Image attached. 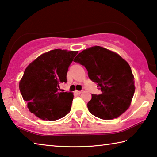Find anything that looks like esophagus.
<instances>
[{
  "instance_id": "obj_1",
  "label": "esophagus",
  "mask_w": 157,
  "mask_h": 157,
  "mask_svg": "<svg viewBox=\"0 0 157 157\" xmlns=\"http://www.w3.org/2000/svg\"><path fill=\"white\" fill-rule=\"evenodd\" d=\"M82 93L81 91H75V94H78V95H79Z\"/></svg>"
}]
</instances>
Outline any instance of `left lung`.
<instances>
[{
  "label": "left lung",
  "instance_id": "left-lung-1",
  "mask_svg": "<svg viewBox=\"0 0 157 157\" xmlns=\"http://www.w3.org/2000/svg\"><path fill=\"white\" fill-rule=\"evenodd\" d=\"M74 62L84 66L89 78L102 91L92 94L87 104L89 112L103 120H111L129 108L135 91L134 78L125 60L100 46L84 50Z\"/></svg>",
  "mask_w": 157,
  "mask_h": 157
}]
</instances>
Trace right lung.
Returning a JSON list of instances; mask_svg holds the SVG:
<instances>
[{
  "label": "right lung",
  "instance_id": "1",
  "mask_svg": "<svg viewBox=\"0 0 157 157\" xmlns=\"http://www.w3.org/2000/svg\"><path fill=\"white\" fill-rule=\"evenodd\" d=\"M78 51L55 49L44 53L29 64L19 89L31 113L42 120L56 121L70 112L71 92H59V84L67 82L68 68Z\"/></svg>",
  "mask_w": 157,
  "mask_h": 157
}]
</instances>
